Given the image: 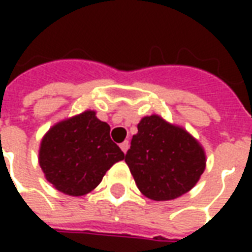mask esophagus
Instances as JSON below:
<instances>
[{
  "label": "esophagus",
  "instance_id": "1",
  "mask_svg": "<svg viewBox=\"0 0 252 252\" xmlns=\"http://www.w3.org/2000/svg\"><path fill=\"white\" fill-rule=\"evenodd\" d=\"M120 148H121V151L126 154V151H128V148H129V142H128V140H124V142L120 144Z\"/></svg>",
  "mask_w": 252,
  "mask_h": 252
}]
</instances>
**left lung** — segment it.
Returning a JSON list of instances; mask_svg holds the SVG:
<instances>
[{"instance_id":"left-lung-1","label":"left lung","mask_w":252,"mask_h":252,"mask_svg":"<svg viewBox=\"0 0 252 252\" xmlns=\"http://www.w3.org/2000/svg\"><path fill=\"white\" fill-rule=\"evenodd\" d=\"M126 163L143 194L167 201L185 194L197 184L205 170V154L185 129L154 115L137 124Z\"/></svg>"}]
</instances>
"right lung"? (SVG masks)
<instances>
[{
    "mask_svg": "<svg viewBox=\"0 0 252 252\" xmlns=\"http://www.w3.org/2000/svg\"><path fill=\"white\" fill-rule=\"evenodd\" d=\"M123 159L124 153L110 139V126L92 110L52 126L39 153L47 180L68 195L92 191Z\"/></svg>",
    "mask_w": 252,
    "mask_h": 252,
    "instance_id": "1",
    "label": "right lung"
}]
</instances>
